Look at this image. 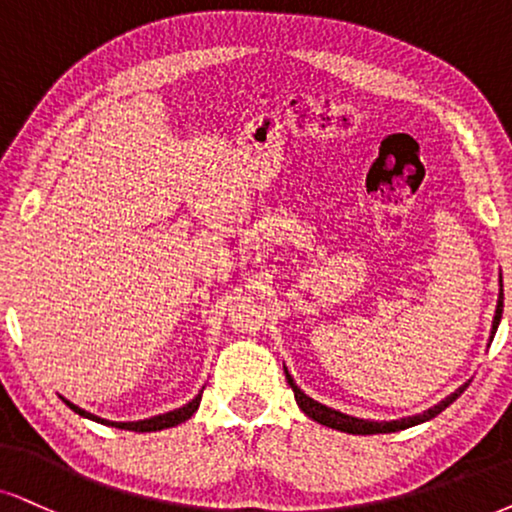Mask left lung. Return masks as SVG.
<instances>
[{"label":"left lung","mask_w":512,"mask_h":512,"mask_svg":"<svg viewBox=\"0 0 512 512\" xmlns=\"http://www.w3.org/2000/svg\"><path fill=\"white\" fill-rule=\"evenodd\" d=\"M498 283H501V293H498L496 314H494V321H491L489 342L494 340L496 328H498V323H501V314H503V281H498ZM283 371H286V380H288V385L293 387L295 401H297V406H300V409L304 411V416L316 420V423L326 425V428L347 432V435H385V432H399V430L413 428V425H420V423H425V420L439 416V413H442L449 404H454V401L463 394L465 387L470 385V380H468V383H463L456 392H451L449 397H444L442 401H439V404L432 406V409L423 411V413H416V416H406V418H397V420H368V418L347 416V413H342L338 409H331V406H326V404H321V401L312 399L309 394H304L300 387L295 385L293 375L288 373L286 366H283Z\"/></svg>","instance_id":"8db88e82"}]
</instances>
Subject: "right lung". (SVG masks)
Wrapping results in <instances>:
<instances>
[{
    "instance_id": "right-lung-1",
    "label": "right lung",
    "mask_w": 512,
    "mask_h": 512,
    "mask_svg": "<svg viewBox=\"0 0 512 512\" xmlns=\"http://www.w3.org/2000/svg\"><path fill=\"white\" fill-rule=\"evenodd\" d=\"M205 390V387H203ZM203 390H200L196 397H193L189 404H184L181 409H174V411H167V413H160V416H153V418H144V420H108V418H101V416H94V413L80 409V406L73 404V401H68L66 397H61L66 401L68 409H73L77 416L82 418H89L94 420V423H101V425H108V428H118V430H132V432H158V430H167V428H174V425L184 423V420H189L193 413L198 411L200 406V397H203Z\"/></svg>"
}]
</instances>
